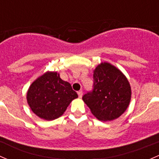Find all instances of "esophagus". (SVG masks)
Returning a JSON list of instances; mask_svg holds the SVG:
<instances>
[{
  "label": "esophagus",
  "mask_w": 159,
  "mask_h": 159,
  "mask_svg": "<svg viewBox=\"0 0 159 159\" xmlns=\"http://www.w3.org/2000/svg\"><path fill=\"white\" fill-rule=\"evenodd\" d=\"M78 97H79V98H81V97H82V95H83V92H82V91H78Z\"/></svg>",
  "instance_id": "1"
}]
</instances>
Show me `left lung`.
<instances>
[{
	"instance_id": "1",
	"label": "left lung",
	"mask_w": 159,
	"mask_h": 159,
	"mask_svg": "<svg viewBox=\"0 0 159 159\" xmlns=\"http://www.w3.org/2000/svg\"><path fill=\"white\" fill-rule=\"evenodd\" d=\"M94 89L82 97L92 115L100 121L119 118L129 107L131 89L125 75L108 62L94 70Z\"/></svg>"
}]
</instances>
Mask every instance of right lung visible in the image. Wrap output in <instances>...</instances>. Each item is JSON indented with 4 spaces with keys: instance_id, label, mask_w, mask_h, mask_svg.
I'll use <instances>...</instances> for the list:
<instances>
[{
    "instance_id": "right-lung-1",
    "label": "right lung",
    "mask_w": 159,
    "mask_h": 159,
    "mask_svg": "<svg viewBox=\"0 0 159 159\" xmlns=\"http://www.w3.org/2000/svg\"><path fill=\"white\" fill-rule=\"evenodd\" d=\"M78 94L57 71H46L32 82L27 92V102L32 111L47 121L61 116Z\"/></svg>"
}]
</instances>
